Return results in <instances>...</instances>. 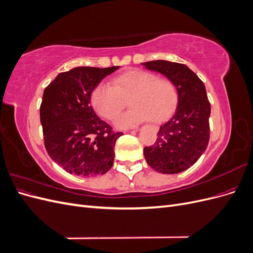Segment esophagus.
I'll list each match as a JSON object with an SVG mask.
<instances>
[{"instance_id":"esophagus-1","label":"esophagus","mask_w":253,"mask_h":253,"mask_svg":"<svg viewBox=\"0 0 253 253\" xmlns=\"http://www.w3.org/2000/svg\"><path fill=\"white\" fill-rule=\"evenodd\" d=\"M138 131H139V128H138V127H136V128H134V129H133L132 132H138Z\"/></svg>"}]
</instances>
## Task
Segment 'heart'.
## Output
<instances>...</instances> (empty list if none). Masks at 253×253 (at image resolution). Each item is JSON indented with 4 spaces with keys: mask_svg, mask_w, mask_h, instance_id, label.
Wrapping results in <instances>:
<instances>
[{
    "mask_svg": "<svg viewBox=\"0 0 253 253\" xmlns=\"http://www.w3.org/2000/svg\"><path fill=\"white\" fill-rule=\"evenodd\" d=\"M127 97L131 109L115 120L119 128L135 126L149 118L153 122L166 119L177 102V90L170 80L134 68L114 78L112 86L98 84L90 100L100 116L113 120L125 108Z\"/></svg>",
    "mask_w": 253,
    "mask_h": 253,
    "instance_id": "b5f03b06",
    "label": "heart"
}]
</instances>
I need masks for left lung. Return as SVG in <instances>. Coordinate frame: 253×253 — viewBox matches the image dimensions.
<instances>
[{
    "label": "left lung",
    "mask_w": 253,
    "mask_h": 253,
    "mask_svg": "<svg viewBox=\"0 0 253 253\" xmlns=\"http://www.w3.org/2000/svg\"><path fill=\"white\" fill-rule=\"evenodd\" d=\"M141 64L166 76L178 96L175 113L160 126L155 143L143 149L144 158L159 173H180L197 162L209 142L211 106L205 84L185 64L167 60Z\"/></svg>",
    "instance_id": "8db88e82"
}]
</instances>
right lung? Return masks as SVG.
Instances as JSON below:
<instances>
[{
  "label": "right lung",
  "instance_id": "add662e5",
  "mask_svg": "<svg viewBox=\"0 0 253 253\" xmlns=\"http://www.w3.org/2000/svg\"><path fill=\"white\" fill-rule=\"evenodd\" d=\"M120 66L74 67L59 74L45 87L40 106L45 148L67 173L82 177L103 175L114 164V148L124 133L95 114L94 88Z\"/></svg>",
  "mask_w": 253,
  "mask_h": 253
}]
</instances>
